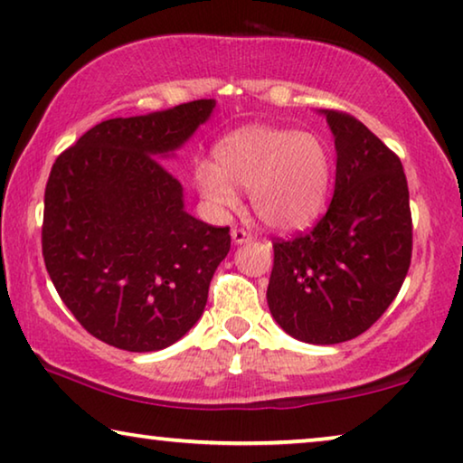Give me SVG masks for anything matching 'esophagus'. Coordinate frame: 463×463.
Returning <instances> with one entry per match:
<instances>
[{
	"instance_id": "obj_1",
	"label": "esophagus",
	"mask_w": 463,
	"mask_h": 463,
	"mask_svg": "<svg viewBox=\"0 0 463 463\" xmlns=\"http://www.w3.org/2000/svg\"><path fill=\"white\" fill-rule=\"evenodd\" d=\"M232 240H233V244H248V241L252 240V236L250 233H248L246 230H240V227H233L232 230Z\"/></svg>"
}]
</instances>
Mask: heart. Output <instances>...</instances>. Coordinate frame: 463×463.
Masks as SVG:
<instances>
[{
  "instance_id": "obj_1",
  "label": "heart",
  "mask_w": 463,
  "mask_h": 463,
  "mask_svg": "<svg viewBox=\"0 0 463 463\" xmlns=\"http://www.w3.org/2000/svg\"><path fill=\"white\" fill-rule=\"evenodd\" d=\"M196 186L219 209L238 207L236 188L252 192L256 217L277 232H300L323 215L333 161L308 132L248 126L219 142L215 163L198 161Z\"/></svg>"
}]
</instances>
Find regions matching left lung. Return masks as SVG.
<instances>
[{
    "instance_id": "obj_1",
    "label": "left lung",
    "mask_w": 463,
    "mask_h": 463,
    "mask_svg": "<svg viewBox=\"0 0 463 463\" xmlns=\"http://www.w3.org/2000/svg\"><path fill=\"white\" fill-rule=\"evenodd\" d=\"M321 113L335 138V194L310 233L273 244L267 302L288 335L333 345L371 329L395 300L411 215L400 157L355 118Z\"/></svg>"
}]
</instances>
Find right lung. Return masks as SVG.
<instances>
[{"mask_svg":"<svg viewBox=\"0 0 463 463\" xmlns=\"http://www.w3.org/2000/svg\"><path fill=\"white\" fill-rule=\"evenodd\" d=\"M215 99L97 124L55 159L45 188L43 256L63 304L90 335L157 352L196 325L230 227L184 209L174 157Z\"/></svg>","mask_w":463,"mask_h":463,"instance_id":"right-lung-1","label":"right lung"}]
</instances>
